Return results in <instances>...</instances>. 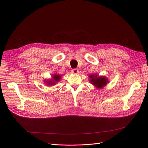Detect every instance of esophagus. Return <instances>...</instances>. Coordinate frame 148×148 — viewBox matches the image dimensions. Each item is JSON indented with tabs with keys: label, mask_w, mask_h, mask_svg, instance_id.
Masks as SVG:
<instances>
[{
	"label": "esophagus",
	"mask_w": 148,
	"mask_h": 148,
	"mask_svg": "<svg viewBox=\"0 0 148 148\" xmlns=\"http://www.w3.org/2000/svg\"><path fill=\"white\" fill-rule=\"evenodd\" d=\"M71 72H72L74 74H77V73H78L79 72V71L77 69H73L72 70H71Z\"/></svg>",
	"instance_id": "obj_1"
}]
</instances>
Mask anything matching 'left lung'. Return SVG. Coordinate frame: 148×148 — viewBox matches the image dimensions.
<instances>
[{
    "label": "left lung",
    "mask_w": 148,
    "mask_h": 148,
    "mask_svg": "<svg viewBox=\"0 0 148 148\" xmlns=\"http://www.w3.org/2000/svg\"><path fill=\"white\" fill-rule=\"evenodd\" d=\"M90 78V82L97 88H102L105 86L107 83L109 82L108 79L104 76L99 77L97 75H91L89 76Z\"/></svg>",
    "instance_id": "1"
}]
</instances>
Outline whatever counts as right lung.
Returning a JSON list of instances; mask_svg holds the SVG:
<instances>
[{"label": "right lung", "instance_id": "add662e5", "mask_svg": "<svg viewBox=\"0 0 148 148\" xmlns=\"http://www.w3.org/2000/svg\"><path fill=\"white\" fill-rule=\"evenodd\" d=\"M61 78V75H59L58 74H54L52 75V79L51 80H49V81H45L47 85H50V86H52V85H54L56 82H58L60 79Z\"/></svg>", "mask_w": 148, "mask_h": 148}]
</instances>
